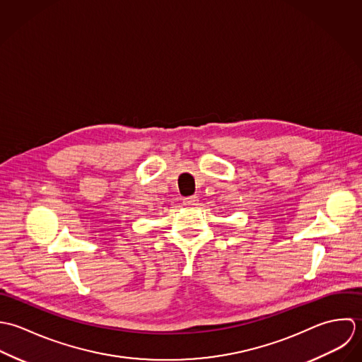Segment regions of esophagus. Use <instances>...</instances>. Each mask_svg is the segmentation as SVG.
Returning a JSON list of instances; mask_svg holds the SVG:
<instances>
[{
  "instance_id": "obj_1",
  "label": "esophagus",
  "mask_w": 362,
  "mask_h": 362,
  "mask_svg": "<svg viewBox=\"0 0 362 362\" xmlns=\"http://www.w3.org/2000/svg\"><path fill=\"white\" fill-rule=\"evenodd\" d=\"M183 204L189 206V207H194L199 204V197L197 196H189L183 199Z\"/></svg>"
}]
</instances>
